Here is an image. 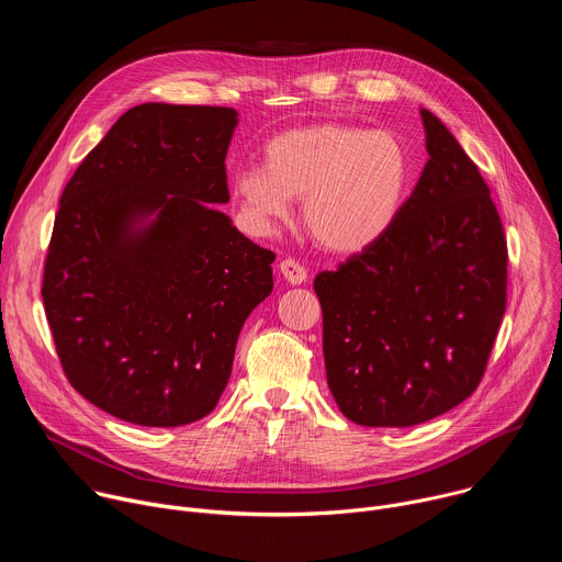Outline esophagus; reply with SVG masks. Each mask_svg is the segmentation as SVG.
<instances>
[{
  "instance_id": "esophagus-1",
  "label": "esophagus",
  "mask_w": 562,
  "mask_h": 562,
  "mask_svg": "<svg viewBox=\"0 0 562 562\" xmlns=\"http://www.w3.org/2000/svg\"><path fill=\"white\" fill-rule=\"evenodd\" d=\"M280 273L289 284H302L306 280V269L293 258H286L280 262Z\"/></svg>"
}]
</instances>
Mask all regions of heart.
<instances>
[{
	"label": "heart",
	"mask_w": 562,
	"mask_h": 562,
	"mask_svg": "<svg viewBox=\"0 0 562 562\" xmlns=\"http://www.w3.org/2000/svg\"><path fill=\"white\" fill-rule=\"evenodd\" d=\"M412 184L407 146L389 131L351 124L291 128L265 146V165L233 176L247 222L271 231L302 200V224L338 256L362 254L389 235Z\"/></svg>",
	"instance_id": "b5f03b06"
}]
</instances>
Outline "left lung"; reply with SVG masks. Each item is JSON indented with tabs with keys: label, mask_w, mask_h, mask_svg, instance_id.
Segmentation results:
<instances>
[{
	"label": "left lung",
	"mask_w": 562,
	"mask_h": 562,
	"mask_svg": "<svg viewBox=\"0 0 562 562\" xmlns=\"http://www.w3.org/2000/svg\"><path fill=\"white\" fill-rule=\"evenodd\" d=\"M429 159L375 247L315 276L327 382L362 427H412L483 380L507 306V239L490 187L420 111Z\"/></svg>",
	"instance_id": "left-lung-1"
}]
</instances>
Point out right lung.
Wrapping results in <instances>:
<instances>
[{
  "label": "right lung",
  "instance_id": "1",
  "mask_svg": "<svg viewBox=\"0 0 562 562\" xmlns=\"http://www.w3.org/2000/svg\"><path fill=\"white\" fill-rule=\"evenodd\" d=\"M226 106L139 104L64 187L42 297L61 369L102 412L142 427L211 414L276 254L228 202Z\"/></svg>",
  "mask_w": 562,
  "mask_h": 562
}]
</instances>
